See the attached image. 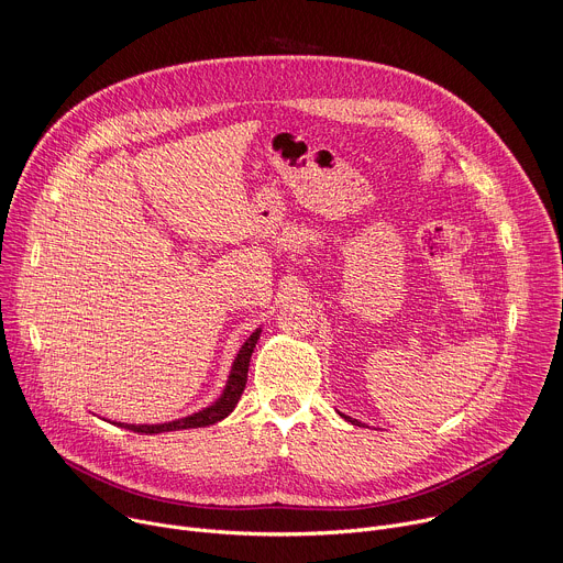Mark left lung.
<instances>
[{
	"label": "left lung",
	"mask_w": 563,
	"mask_h": 563,
	"mask_svg": "<svg viewBox=\"0 0 563 563\" xmlns=\"http://www.w3.org/2000/svg\"><path fill=\"white\" fill-rule=\"evenodd\" d=\"M339 416H341V418H345V420H347L350 424H356V427H360V424H362V422H356V420H352V418H347V416H343V413H339Z\"/></svg>",
	"instance_id": "8db88e82"
}]
</instances>
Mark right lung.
<instances>
[{
    "label": "right lung",
    "instance_id": "right-lung-1",
    "mask_svg": "<svg viewBox=\"0 0 563 563\" xmlns=\"http://www.w3.org/2000/svg\"><path fill=\"white\" fill-rule=\"evenodd\" d=\"M261 332L263 328H258L255 332L249 334V339L242 343V347L238 350L235 360H233V366H231V373H229V379H227V386L222 390V395L207 408H201V411L192 413V416H186V418H179V420H173V422H159V424H128V422H112V424H119L123 429H130L134 433H168V431H181V429H197V427H209V424H216L220 420H224L227 416L233 413V408L238 404V399L242 397V390L246 386V373H249V362H251V354H253V347L255 343H258L261 339Z\"/></svg>",
    "mask_w": 563,
    "mask_h": 563
}]
</instances>
